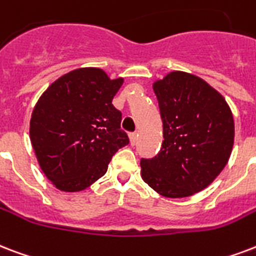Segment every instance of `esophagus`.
Segmentation results:
<instances>
[{
  "label": "esophagus",
  "mask_w": 256,
  "mask_h": 256,
  "mask_svg": "<svg viewBox=\"0 0 256 256\" xmlns=\"http://www.w3.org/2000/svg\"><path fill=\"white\" fill-rule=\"evenodd\" d=\"M128 138H130V144H132V146L136 145V132H130V134H128Z\"/></svg>",
  "instance_id": "34e87169"
}]
</instances>
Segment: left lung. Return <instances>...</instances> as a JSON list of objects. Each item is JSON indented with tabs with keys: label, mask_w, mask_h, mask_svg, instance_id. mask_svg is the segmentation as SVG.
Returning <instances> with one entry per match:
<instances>
[{
	"label": "left lung",
	"mask_w": 256,
	"mask_h": 256,
	"mask_svg": "<svg viewBox=\"0 0 256 256\" xmlns=\"http://www.w3.org/2000/svg\"><path fill=\"white\" fill-rule=\"evenodd\" d=\"M153 90L164 126L161 150L141 160L142 178L165 198L192 196L227 165L235 136L231 108L206 82L173 71Z\"/></svg>",
	"instance_id": "left-lung-1"
}]
</instances>
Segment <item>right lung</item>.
Segmentation results:
<instances>
[{"instance_id": "obj_1", "label": "right lung", "mask_w": 256, "mask_h": 256, "mask_svg": "<svg viewBox=\"0 0 256 256\" xmlns=\"http://www.w3.org/2000/svg\"><path fill=\"white\" fill-rule=\"evenodd\" d=\"M124 83L99 68H78L54 80L33 108L29 136L38 165L60 190L79 192L100 178L128 144L112 98Z\"/></svg>"}]
</instances>
